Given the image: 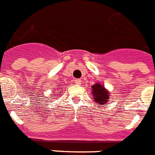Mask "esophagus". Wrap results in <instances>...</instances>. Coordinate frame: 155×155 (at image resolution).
<instances>
[{
	"label": "esophagus",
	"instance_id": "1",
	"mask_svg": "<svg viewBox=\"0 0 155 155\" xmlns=\"http://www.w3.org/2000/svg\"><path fill=\"white\" fill-rule=\"evenodd\" d=\"M74 82H75L77 85H81V80H80V79H75V80H74Z\"/></svg>",
	"mask_w": 155,
	"mask_h": 155
}]
</instances>
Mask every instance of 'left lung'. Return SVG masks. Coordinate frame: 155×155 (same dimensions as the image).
Returning a JSON list of instances; mask_svg holds the SVG:
<instances>
[{
    "label": "left lung",
    "instance_id": "left-lung-1",
    "mask_svg": "<svg viewBox=\"0 0 155 155\" xmlns=\"http://www.w3.org/2000/svg\"><path fill=\"white\" fill-rule=\"evenodd\" d=\"M92 97L95 102L104 106L109 101L110 98V92L106 90L103 85L100 83H95L92 86Z\"/></svg>",
    "mask_w": 155,
    "mask_h": 155
}]
</instances>
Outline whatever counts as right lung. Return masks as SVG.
Segmentation results:
<instances>
[{"label":"right lung","instance_id":"obj_1","mask_svg":"<svg viewBox=\"0 0 155 155\" xmlns=\"http://www.w3.org/2000/svg\"><path fill=\"white\" fill-rule=\"evenodd\" d=\"M61 93H62V92H60V93H58V94H61Z\"/></svg>","mask_w":155,"mask_h":155}]
</instances>
